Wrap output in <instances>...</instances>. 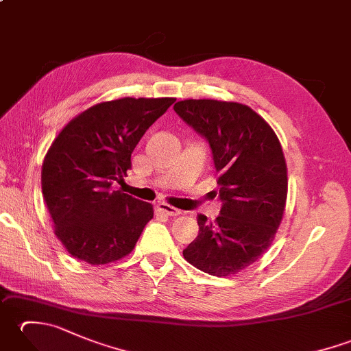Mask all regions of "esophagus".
<instances>
[{
    "mask_svg": "<svg viewBox=\"0 0 351 351\" xmlns=\"http://www.w3.org/2000/svg\"><path fill=\"white\" fill-rule=\"evenodd\" d=\"M156 211L161 213V214H166V215H180L181 214L180 210H176V208H173L171 205L164 204V202L156 204Z\"/></svg>",
    "mask_w": 351,
    "mask_h": 351,
    "instance_id": "obj_1",
    "label": "esophagus"
}]
</instances>
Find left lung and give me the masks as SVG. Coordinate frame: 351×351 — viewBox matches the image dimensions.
Wrapping results in <instances>:
<instances>
[{
    "label": "left lung",
    "mask_w": 351,
    "mask_h": 351,
    "mask_svg": "<svg viewBox=\"0 0 351 351\" xmlns=\"http://www.w3.org/2000/svg\"><path fill=\"white\" fill-rule=\"evenodd\" d=\"M173 110L211 147L219 171L220 215H197L199 234L182 255L213 276L244 270L271 244L285 210V156L271 126L250 107L214 99H185Z\"/></svg>",
    "instance_id": "8db88e82"
}]
</instances>
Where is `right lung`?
<instances>
[{
	"label": "right lung",
	"instance_id": "right-lung-1",
	"mask_svg": "<svg viewBox=\"0 0 351 351\" xmlns=\"http://www.w3.org/2000/svg\"><path fill=\"white\" fill-rule=\"evenodd\" d=\"M175 98H122L87 108L64 126L45 156L42 195L56 235L92 265L128 255L152 205L113 191L131 169V154Z\"/></svg>",
	"mask_w": 351,
	"mask_h": 351
}]
</instances>
